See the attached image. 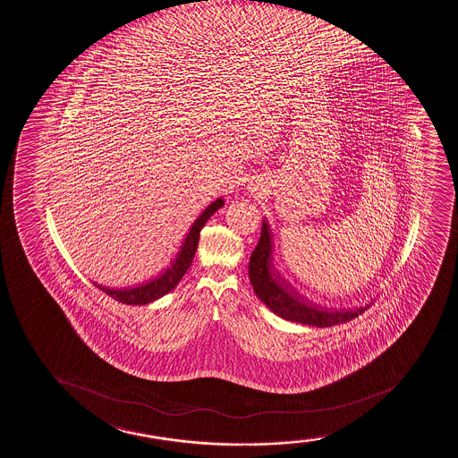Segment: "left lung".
Returning a JSON list of instances; mask_svg holds the SVG:
<instances>
[{"label":"left lung","mask_w":458,"mask_h":458,"mask_svg":"<svg viewBox=\"0 0 458 458\" xmlns=\"http://www.w3.org/2000/svg\"><path fill=\"white\" fill-rule=\"evenodd\" d=\"M249 278L253 292L267 305L275 315L287 321L300 322L305 326L332 327L341 322L352 321L356 316L367 310L360 307L358 310L328 311L316 309L315 305L305 304L290 293L284 285L275 278L272 270V233L267 221L263 220L261 237L249 261Z\"/></svg>","instance_id":"1"}]
</instances>
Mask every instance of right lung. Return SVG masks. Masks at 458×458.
Returning <instances> with one entry per match:
<instances>
[{
	"label": "right lung",
	"instance_id": "obj_1",
	"mask_svg": "<svg viewBox=\"0 0 458 458\" xmlns=\"http://www.w3.org/2000/svg\"><path fill=\"white\" fill-rule=\"evenodd\" d=\"M221 206H225L223 199H216L212 201L201 214L194 225L191 226L188 235L184 238L183 244L180 248L177 257L174 259L171 266H169L164 274L157 276L156 279H151L147 284L139 285V287H132V289L114 290L104 287V285H98V289L102 290L104 293L111 296L113 300L119 301L122 304L130 305H145L153 302V301L162 298L164 294L169 293L171 290L179 284L180 279L186 274V270L190 268L194 258L195 250L199 246V238H200V231L206 225V221L209 220L210 216H214V212L220 209Z\"/></svg>",
	"mask_w": 458,
	"mask_h": 458
}]
</instances>
